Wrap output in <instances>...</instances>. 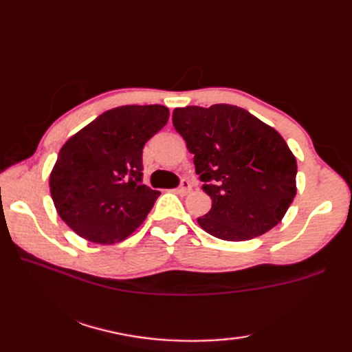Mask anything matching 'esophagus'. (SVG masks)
I'll return each mask as SVG.
<instances>
[{
  "instance_id": "esophagus-1",
  "label": "esophagus",
  "mask_w": 352,
  "mask_h": 352,
  "mask_svg": "<svg viewBox=\"0 0 352 352\" xmlns=\"http://www.w3.org/2000/svg\"><path fill=\"white\" fill-rule=\"evenodd\" d=\"M190 190H192V186L189 182H186V180H183L180 188L177 189V192L180 193V195H188V193H190Z\"/></svg>"
}]
</instances>
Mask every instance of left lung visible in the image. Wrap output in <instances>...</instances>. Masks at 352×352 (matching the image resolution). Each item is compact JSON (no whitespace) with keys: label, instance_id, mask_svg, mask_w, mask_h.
I'll return each mask as SVG.
<instances>
[{"label":"left lung","instance_id":"left-lung-1","mask_svg":"<svg viewBox=\"0 0 352 352\" xmlns=\"http://www.w3.org/2000/svg\"><path fill=\"white\" fill-rule=\"evenodd\" d=\"M172 122L212 198L201 228L243 242L281 222L296 195V159L278 131L231 104L178 107Z\"/></svg>","mask_w":352,"mask_h":352}]
</instances>
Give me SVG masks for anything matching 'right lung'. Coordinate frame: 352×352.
<instances>
[{"instance_id": "obj_1", "label": "right lung", "mask_w": 352, "mask_h": 352, "mask_svg": "<svg viewBox=\"0 0 352 352\" xmlns=\"http://www.w3.org/2000/svg\"><path fill=\"white\" fill-rule=\"evenodd\" d=\"M168 119L160 104L121 106L65 142L50 192L58 216L80 237L113 245L142 226L160 195L142 183V149Z\"/></svg>"}]
</instances>
